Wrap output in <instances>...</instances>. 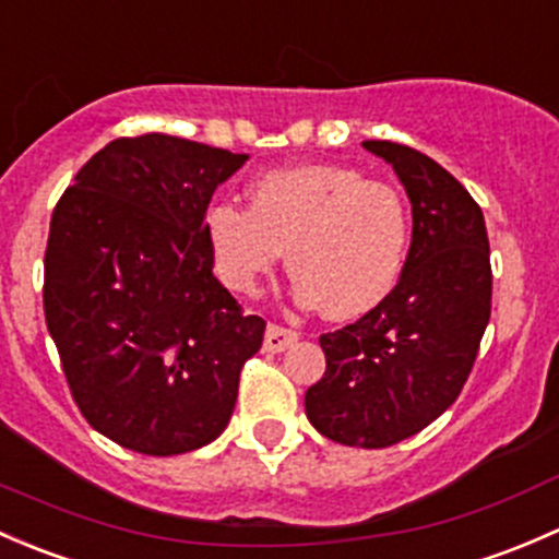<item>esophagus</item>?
<instances>
[{
	"label": "esophagus",
	"mask_w": 559,
	"mask_h": 559,
	"mask_svg": "<svg viewBox=\"0 0 559 559\" xmlns=\"http://www.w3.org/2000/svg\"><path fill=\"white\" fill-rule=\"evenodd\" d=\"M296 342H298L296 331L282 325H269L266 336H263V349H266V353H285V349L293 347Z\"/></svg>",
	"instance_id": "34e87169"
}]
</instances>
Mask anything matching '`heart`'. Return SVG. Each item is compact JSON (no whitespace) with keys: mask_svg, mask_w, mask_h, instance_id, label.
Segmentation results:
<instances>
[{"mask_svg":"<svg viewBox=\"0 0 559 559\" xmlns=\"http://www.w3.org/2000/svg\"><path fill=\"white\" fill-rule=\"evenodd\" d=\"M204 234L231 290L255 296L287 247L296 301L349 320L379 307L404 272L408 210L393 186L353 166L298 164L258 177L250 210L212 206Z\"/></svg>","mask_w":559,"mask_h":559,"instance_id":"b5f03b06","label":"heart"}]
</instances>
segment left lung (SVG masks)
<instances>
[{"mask_svg":"<svg viewBox=\"0 0 559 559\" xmlns=\"http://www.w3.org/2000/svg\"><path fill=\"white\" fill-rule=\"evenodd\" d=\"M412 204V245L399 285L342 331L322 333L325 373L307 417L325 439L382 450L428 428L454 404L490 322V241L479 204L425 153L368 140Z\"/></svg>","mask_w":559,"mask_h":559,"instance_id":"obj_1","label":"left lung"}]
</instances>
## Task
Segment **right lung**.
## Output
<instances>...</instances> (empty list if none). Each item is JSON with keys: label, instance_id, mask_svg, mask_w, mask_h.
<instances>
[{"label": "right lung", "instance_id": "add662e5", "mask_svg": "<svg viewBox=\"0 0 559 559\" xmlns=\"http://www.w3.org/2000/svg\"><path fill=\"white\" fill-rule=\"evenodd\" d=\"M250 158L169 134L123 136L50 217L45 322L91 428L140 454L193 452L226 430L263 322L212 274L217 186Z\"/></svg>", "mask_w": 559, "mask_h": 559}]
</instances>
